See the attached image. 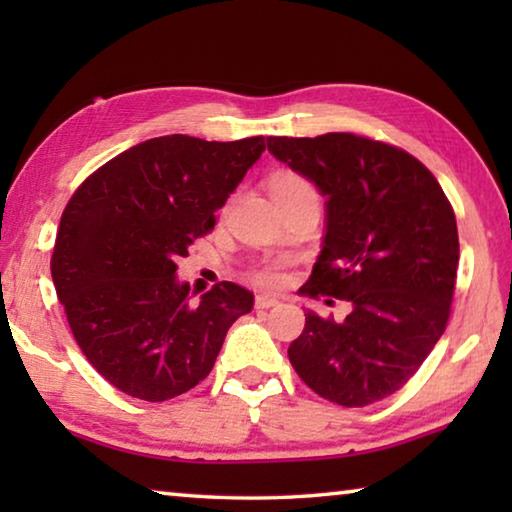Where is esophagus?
I'll list each match as a JSON object with an SVG mask.
<instances>
[{"label": "esophagus", "instance_id": "obj_1", "mask_svg": "<svg viewBox=\"0 0 512 512\" xmlns=\"http://www.w3.org/2000/svg\"><path fill=\"white\" fill-rule=\"evenodd\" d=\"M277 300L275 296H268V293H259V296L255 298V307L257 309H271V307H275L277 305Z\"/></svg>", "mask_w": 512, "mask_h": 512}]
</instances>
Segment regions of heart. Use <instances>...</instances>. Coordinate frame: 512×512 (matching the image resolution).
I'll return each instance as SVG.
<instances>
[{
    "instance_id": "b5f03b06",
    "label": "heart",
    "mask_w": 512,
    "mask_h": 512,
    "mask_svg": "<svg viewBox=\"0 0 512 512\" xmlns=\"http://www.w3.org/2000/svg\"><path fill=\"white\" fill-rule=\"evenodd\" d=\"M268 189H271L273 198H280V196L307 192V189H311V185L305 178L298 176V173L277 171V173H273L271 180H268ZM250 277H253L257 284H262V287H277V284L282 282V268L275 262H266V264L255 266Z\"/></svg>"
}]
</instances>
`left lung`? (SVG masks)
<instances>
[{
  "instance_id": "left-lung-1",
  "label": "left lung",
  "mask_w": 512,
  "mask_h": 512,
  "mask_svg": "<svg viewBox=\"0 0 512 512\" xmlns=\"http://www.w3.org/2000/svg\"><path fill=\"white\" fill-rule=\"evenodd\" d=\"M266 144L327 198L323 248L298 293L350 302L341 323L307 309L291 366L329 402L384 400L445 332L458 268L452 205L422 162L384 142L327 133Z\"/></svg>"
}]
</instances>
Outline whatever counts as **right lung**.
I'll use <instances>...</instances> for the list:
<instances>
[{
  "label": "right lung",
  "mask_w": 512,
  "mask_h": 512,
  "mask_svg": "<svg viewBox=\"0 0 512 512\" xmlns=\"http://www.w3.org/2000/svg\"><path fill=\"white\" fill-rule=\"evenodd\" d=\"M264 149V137H153L103 164L67 203L51 277L79 348L121 393L146 402L187 393L253 309V293L235 282L192 302L176 271Z\"/></svg>",
  "instance_id": "obj_1"
}]
</instances>
